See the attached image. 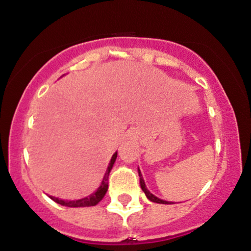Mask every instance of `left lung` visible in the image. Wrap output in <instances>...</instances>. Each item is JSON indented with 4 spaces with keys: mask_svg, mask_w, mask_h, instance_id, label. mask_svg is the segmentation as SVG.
<instances>
[{
    "mask_svg": "<svg viewBox=\"0 0 251 251\" xmlns=\"http://www.w3.org/2000/svg\"><path fill=\"white\" fill-rule=\"evenodd\" d=\"M138 174H139V177H140V186H142V190H143L144 192H145L146 197H148L150 201H154V203H159V204H171V201H163V200H160V198L155 197L154 195H152L151 192H150L149 190H148V188H146V185H145V181H144V179H143L142 172H140V170H139V169H138Z\"/></svg>",
    "mask_w": 251,
    "mask_h": 251,
    "instance_id": "left-lung-1",
    "label": "left lung"
}]
</instances>
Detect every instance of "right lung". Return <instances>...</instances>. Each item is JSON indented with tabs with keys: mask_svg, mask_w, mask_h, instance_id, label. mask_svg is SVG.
<instances>
[{
	"mask_svg": "<svg viewBox=\"0 0 251 251\" xmlns=\"http://www.w3.org/2000/svg\"><path fill=\"white\" fill-rule=\"evenodd\" d=\"M117 154L118 153L116 152V153L112 155L111 162H109V164H108V168H107V170H106V174H105V176H103L101 184H100V186L98 188V190L94 192V194H92L91 196H88V197L81 198V200H77V201H63V200H59V198H56V197H53V196H50V200H53L54 201H56L57 204H61V205H63V206H70V208H83V206L97 205V204L102 200L103 196L106 195V192H107L108 176H109V172H111L112 168H113L114 162H116V159H117Z\"/></svg>",
	"mask_w": 251,
	"mask_h": 251,
	"instance_id": "obj_1",
	"label": "right lung"
}]
</instances>
